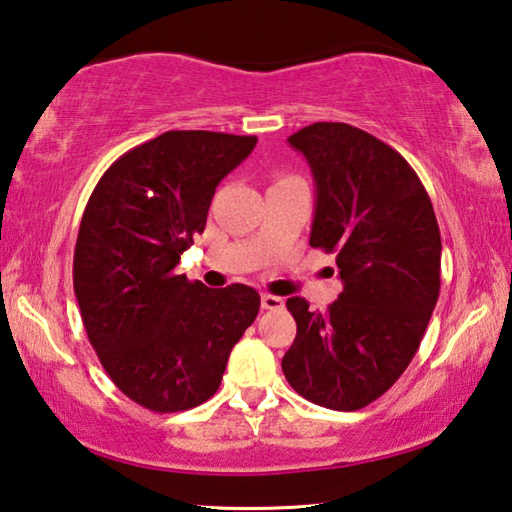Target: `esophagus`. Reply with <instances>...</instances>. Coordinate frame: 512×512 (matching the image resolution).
<instances>
[{
    "mask_svg": "<svg viewBox=\"0 0 512 512\" xmlns=\"http://www.w3.org/2000/svg\"><path fill=\"white\" fill-rule=\"evenodd\" d=\"M262 307L264 309H284V298L271 296V293H264V296H262Z\"/></svg>",
    "mask_w": 512,
    "mask_h": 512,
    "instance_id": "1",
    "label": "esophagus"
}]
</instances>
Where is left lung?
Masks as SVG:
<instances>
[{
    "mask_svg": "<svg viewBox=\"0 0 512 512\" xmlns=\"http://www.w3.org/2000/svg\"><path fill=\"white\" fill-rule=\"evenodd\" d=\"M316 183L309 244L336 253L343 282L325 314L289 298L298 334L282 359L305 400L357 411L384 395L420 348L440 293L431 198L400 153L341 121L289 137Z\"/></svg>",
    "mask_w": 512,
    "mask_h": 512,
    "instance_id": "obj_1",
    "label": "left lung"
}]
</instances>
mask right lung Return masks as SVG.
Instances as JSON below:
<instances>
[{
	"label": "right lung",
	"mask_w": 512,
	"mask_h": 512,
	"mask_svg": "<svg viewBox=\"0 0 512 512\" xmlns=\"http://www.w3.org/2000/svg\"><path fill=\"white\" fill-rule=\"evenodd\" d=\"M255 144V135L162 133L112 162L85 205L74 250L85 332L115 386L144 409L210 400L257 318L253 287L207 289L176 275L216 185Z\"/></svg>",
	"instance_id": "obj_1"
}]
</instances>
